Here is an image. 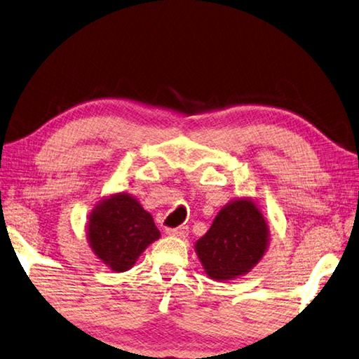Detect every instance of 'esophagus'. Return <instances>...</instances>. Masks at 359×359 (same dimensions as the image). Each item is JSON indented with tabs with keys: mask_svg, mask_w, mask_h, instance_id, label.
<instances>
[{
	"mask_svg": "<svg viewBox=\"0 0 359 359\" xmlns=\"http://www.w3.org/2000/svg\"><path fill=\"white\" fill-rule=\"evenodd\" d=\"M165 232L169 233V236H175V237L184 238V237H187L189 228H187V226H178V228H167Z\"/></svg>",
	"mask_w": 359,
	"mask_h": 359,
	"instance_id": "34e87169",
	"label": "esophagus"
}]
</instances>
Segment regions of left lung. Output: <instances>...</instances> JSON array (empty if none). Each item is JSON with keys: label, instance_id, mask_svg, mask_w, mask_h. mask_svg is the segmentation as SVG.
I'll return each instance as SVG.
<instances>
[{"label": "left lung", "instance_id": "8db88e82", "mask_svg": "<svg viewBox=\"0 0 359 359\" xmlns=\"http://www.w3.org/2000/svg\"><path fill=\"white\" fill-rule=\"evenodd\" d=\"M268 224L250 198H238L218 212L195 251L210 279L232 280L251 271L268 246Z\"/></svg>", "mask_w": 359, "mask_h": 359}]
</instances>
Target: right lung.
I'll list each match as a JSON object with an SVG mask.
<instances>
[{"label": "right lung", "mask_w": 359, "mask_h": 359, "mask_svg": "<svg viewBox=\"0 0 359 359\" xmlns=\"http://www.w3.org/2000/svg\"><path fill=\"white\" fill-rule=\"evenodd\" d=\"M159 236L151 215L128 194H116L100 201L88 222L91 250L116 273L133 266Z\"/></svg>", "instance_id": "obj_1"}]
</instances>
